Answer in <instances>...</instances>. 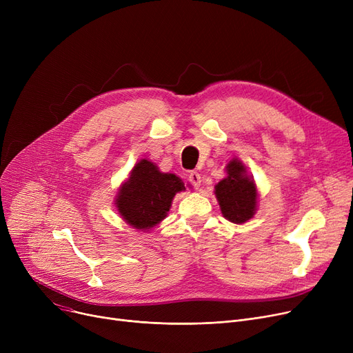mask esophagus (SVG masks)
I'll return each mask as SVG.
<instances>
[{"label":"esophagus","mask_w":353,"mask_h":353,"mask_svg":"<svg viewBox=\"0 0 353 353\" xmlns=\"http://www.w3.org/2000/svg\"><path fill=\"white\" fill-rule=\"evenodd\" d=\"M189 181L193 184L194 189H200V184H201V177L197 172H192L189 174Z\"/></svg>","instance_id":"obj_1"}]
</instances>
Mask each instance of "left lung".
Instances as JSON below:
<instances>
[{
	"instance_id": "left-lung-1",
	"label": "left lung",
	"mask_w": 353,
	"mask_h": 353,
	"mask_svg": "<svg viewBox=\"0 0 353 353\" xmlns=\"http://www.w3.org/2000/svg\"><path fill=\"white\" fill-rule=\"evenodd\" d=\"M214 194L221 214L234 225H243L256 214L257 186L246 165L236 157L226 164V177L216 184Z\"/></svg>"
}]
</instances>
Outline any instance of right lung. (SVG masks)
<instances>
[{"mask_svg": "<svg viewBox=\"0 0 353 353\" xmlns=\"http://www.w3.org/2000/svg\"><path fill=\"white\" fill-rule=\"evenodd\" d=\"M184 190L179 176L163 173L156 163L141 159L121 183L114 205L128 226L150 232L165 219L174 196Z\"/></svg>", "mask_w": 353, "mask_h": 353, "instance_id": "add662e5", "label": "right lung"}]
</instances>
